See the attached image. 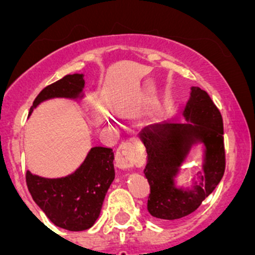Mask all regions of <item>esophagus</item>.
<instances>
[{
    "instance_id": "obj_1",
    "label": "esophagus",
    "mask_w": 255,
    "mask_h": 255,
    "mask_svg": "<svg viewBox=\"0 0 255 255\" xmlns=\"http://www.w3.org/2000/svg\"><path fill=\"white\" fill-rule=\"evenodd\" d=\"M139 159V150L132 142H125L116 151V164L120 169H130Z\"/></svg>"
}]
</instances>
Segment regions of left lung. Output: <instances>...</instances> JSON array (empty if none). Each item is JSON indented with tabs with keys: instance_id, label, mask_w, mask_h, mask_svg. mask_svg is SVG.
I'll list each match as a JSON object with an SVG mask.
<instances>
[{
	"instance_id": "8db88e82",
	"label": "left lung",
	"mask_w": 255,
	"mask_h": 255,
	"mask_svg": "<svg viewBox=\"0 0 255 255\" xmlns=\"http://www.w3.org/2000/svg\"><path fill=\"white\" fill-rule=\"evenodd\" d=\"M182 116L185 122L164 121L139 133L146 150L144 175L150 185L148 212L159 220H179L199 208L225 174L222 116L211 97L192 86ZM203 145V171L189 187H177L176 177L192 148Z\"/></svg>"
}]
</instances>
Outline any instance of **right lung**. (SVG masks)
<instances>
[{
  "instance_id": "right-lung-1",
  "label": "right lung",
  "mask_w": 255,
  "mask_h": 255,
  "mask_svg": "<svg viewBox=\"0 0 255 255\" xmlns=\"http://www.w3.org/2000/svg\"><path fill=\"white\" fill-rule=\"evenodd\" d=\"M84 74L65 75L43 89L30 107L29 116L42 102L51 99H84ZM111 148L94 146L74 173L49 179L25 174L27 186L35 204L58 227L64 230H89L101 212L107 190L115 180Z\"/></svg>"
}]
</instances>
